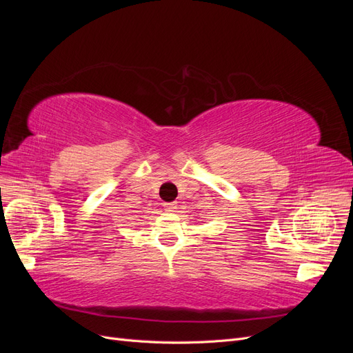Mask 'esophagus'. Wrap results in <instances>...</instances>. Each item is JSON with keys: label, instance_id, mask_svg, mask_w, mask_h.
I'll list each match as a JSON object with an SVG mask.
<instances>
[{"label": "esophagus", "instance_id": "34e87169", "mask_svg": "<svg viewBox=\"0 0 353 353\" xmlns=\"http://www.w3.org/2000/svg\"><path fill=\"white\" fill-rule=\"evenodd\" d=\"M165 210H166V212H170V213L176 212V203H166V205H165Z\"/></svg>", "mask_w": 353, "mask_h": 353}]
</instances>
